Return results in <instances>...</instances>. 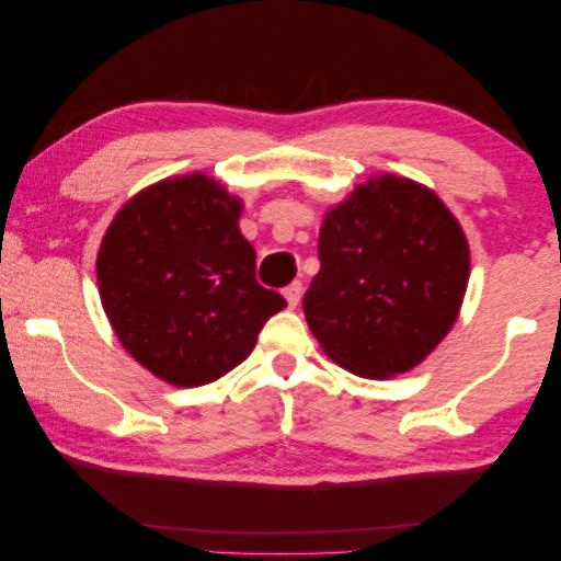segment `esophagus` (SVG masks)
Masks as SVG:
<instances>
[{
  "mask_svg": "<svg viewBox=\"0 0 561 561\" xmlns=\"http://www.w3.org/2000/svg\"><path fill=\"white\" fill-rule=\"evenodd\" d=\"M283 296H286L290 308H296L298 302H300V296H302V283H300V280H293L290 286L283 288Z\"/></svg>",
  "mask_w": 561,
  "mask_h": 561,
  "instance_id": "esophagus-1",
  "label": "esophagus"
}]
</instances>
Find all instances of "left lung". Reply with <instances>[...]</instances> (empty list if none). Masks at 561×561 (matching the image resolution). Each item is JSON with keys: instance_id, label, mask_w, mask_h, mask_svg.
I'll use <instances>...</instances> for the list:
<instances>
[{"instance_id": "8db88e82", "label": "left lung", "mask_w": 561, "mask_h": 561, "mask_svg": "<svg viewBox=\"0 0 561 561\" xmlns=\"http://www.w3.org/2000/svg\"><path fill=\"white\" fill-rule=\"evenodd\" d=\"M320 271L302 298L318 343L345 370L392 378L453 328L470 275L455 216L420 183L357 186L320 228Z\"/></svg>"}]
</instances>
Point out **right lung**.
Instances as JSON below:
<instances>
[{"instance_id": "right-lung-1", "label": "right lung", "mask_w": 561, "mask_h": 561, "mask_svg": "<svg viewBox=\"0 0 561 561\" xmlns=\"http://www.w3.org/2000/svg\"><path fill=\"white\" fill-rule=\"evenodd\" d=\"M238 216L241 201L191 173L128 201L101 243L99 296L118 341L179 388L243 363L265 320L288 306L255 280V251Z\"/></svg>"}]
</instances>
